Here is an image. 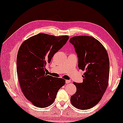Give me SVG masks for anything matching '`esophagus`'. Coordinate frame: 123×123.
<instances>
[{"label":"esophagus","mask_w":123,"mask_h":123,"mask_svg":"<svg viewBox=\"0 0 123 123\" xmlns=\"http://www.w3.org/2000/svg\"><path fill=\"white\" fill-rule=\"evenodd\" d=\"M65 82H66V83H69L70 82V80H66Z\"/></svg>","instance_id":"esophagus-1"}]
</instances>
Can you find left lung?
Segmentation results:
<instances>
[{"instance_id":"8db88e82","label":"left lung","mask_w":123,"mask_h":123,"mask_svg":"<svg viewBox=\"0 0 123 123\" xmlns=\"http://www.w3.org/2000/svg\"><path fill=\"white\" fill-rule=\"evenodd\" d=\"M70 43L78 58V68L85 70L82 83H75L76 92L70 97L75 108L87 110L98 103L108 86L109 59L106 50L93 37L74 36Z\"/></svg>"}]
</instances>
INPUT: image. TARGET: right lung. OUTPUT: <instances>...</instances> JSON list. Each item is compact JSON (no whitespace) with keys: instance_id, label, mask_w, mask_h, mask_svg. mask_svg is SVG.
<instances>
[{"instance_id":"1","label":"right lung","mask_w":123,"mask_h":123,"mask_svg":"<svg viewBox=\"0 0 123 123\" xmlns=\"http://www.w3.org/2000/svg\"><path fill=\"white\" fill-rule=\"evenodd\" d=\"M69 36L39 33L25 40L17 56V72L21 90L35 106L43 108L54 101L58 91L65 83L63 78L45 73L46 63L68 41Z\"/></svg>"}]
</instances>
